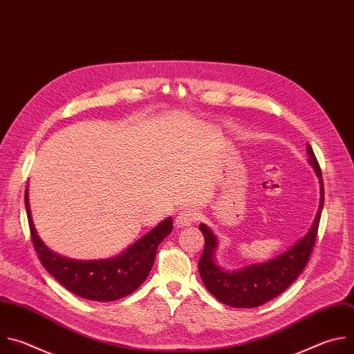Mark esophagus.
<instances>
[{
    "mask_svg": "<svg viewBox=\"0 0 354 354\" xmlns=\"http://www.w3.org/2000/svg\"><path fill=\"white\" fill-rule=\"evenodd\" d=\"M198 221H199V212L192 207H185V209L180 210V214L177 215L176 225L178 227H185V226L194 225Z\"/></svg>",
    "mask_w": 354,
    "mask_h": 354,
    "instance_id": "34e87169",
    "label": "esophagus"
}]
</instances>
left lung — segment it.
<instances>
[{"label": "left lung", "instance_id": "1", "mask_svg": "<svg viewBox=\"0 0 354 354\" xmlns=\"http://www.w3.org/2000/svg\"><path fill=\"white\" fill-rule=\"evenodd\" d=\"M310 165L314 167L321 184V202L313 227L296 245L285 254L265 263H255L240 270H222L215 263L216 237L205 225L199 226L205 237V247L198 262L199 274L207 292L226 306L236 308L259 307L283 293L306 268L318 234L324 206V181L319 163L313 148L307 147Z\"/></svg>", "mask_w": 354, "mask_h": 354}]
</instances>
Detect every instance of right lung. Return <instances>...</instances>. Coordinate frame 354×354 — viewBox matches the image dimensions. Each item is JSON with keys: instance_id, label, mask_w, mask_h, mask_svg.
Instances as JSON below:
<instances>
[{"instance_id": "add662e5", "label": "right lung", "mask_w": 354, "mask_h": 354, "mask_svg": "<svg viewBox=\"0 0 354 354\" xmlns=\"http://www.w3.org/2000/svg\"><path fill=\"white\" fill-rule=\"evenodd\" d=\"M25 206L33 247L44 269L69 292L93 301H113L135 292L153 266L158 245L173 230V221L169 218L118 257L106 261H73L51 252L36 234L28 188Z\"/></svg>"}]
</instances>
